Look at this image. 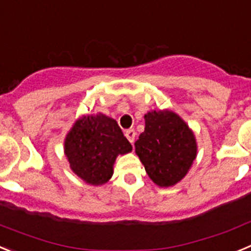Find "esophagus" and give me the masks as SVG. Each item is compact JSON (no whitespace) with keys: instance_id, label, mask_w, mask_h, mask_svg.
<instances>
[{"instance_id":"obj_1","label":"esophagus","mask_w":251,"mask_h":251,"mask_svg":"<svg viewBox=\"0 0 251 251\" xmlns=\"http://www.w3.org/2000/svg\"><path fill=\"white\" fill-rule=\"evenodd\" d=\"M125 136L127 137L128 141L132 144V142L135 141V137H136V131H135L134 128H128V130L125 131Z\"/></svg>"}]
</instances>
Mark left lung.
<instances>
[{
    "label": "left lung",
    "mask_w": 251,
    "mask_h": 251,
    "mask_svg": "<svg viewBox=\"0 0 251 251\" xmlns=\"http://www.w3.org/2000/svg\"><path fill=\"white\" fill-rule=\"evenodd\" d=\"M135 151L150 179L159 186H173L187 174L196 157L193 131L173 111L145 115V131Z\"/></svg>",
    "instance_id": "1"
}]
</instances>
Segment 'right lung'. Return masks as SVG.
<instances>
[{"mask_svg":"<svg viewBox=\"0 0 251 251\" xmlns=\"http://www.w3.org/2000/svg\"><path fill=\"white\" fill-rule=\"evenodd\" d=\"M131 150L132 146L116 121L102 114L81 117L65 141L72 171L91 185L109 181L117 155Z\"/></svg>","mask_w":251,"mask_h":251,"instance_id":"obj_1","label":"right lung"}]
</instances>
